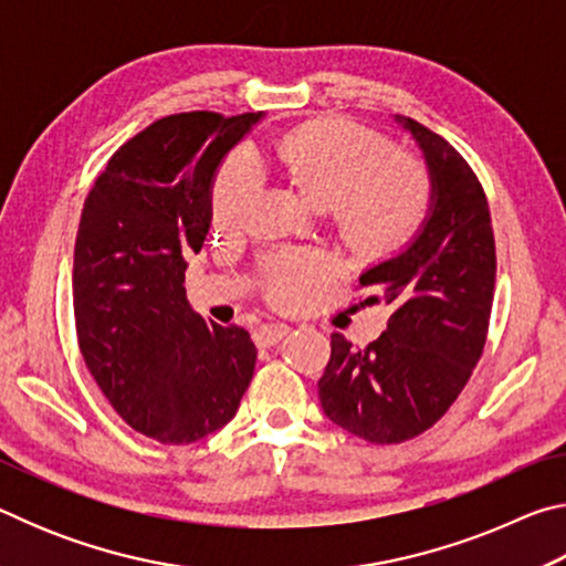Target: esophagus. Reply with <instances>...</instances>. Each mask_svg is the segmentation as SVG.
I'll use <instances>...</instances> for the list:
<instances>
[{
	"label": "esophagus",
	"instance_id": "34e87169",
	"mask_svg": "<svg viewBox=\"0 0 566 566\" xmlns=\"http://www.w3.org/2000/svg\"><path fill=\"white\" fill-rule=\"evenodd\" d=\"M286 334H290L286 324H264V327L254 332V342L260 344V347H274V344L282 342Z\"/></svg>",
	"mask_w": 566,
	"mask_h": 566
}]
</instances>
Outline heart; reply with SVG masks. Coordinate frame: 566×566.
Here are the masks:
<instances>
[{
    "mask_svg": "<svg viewBox=\"0 0 566 566\" xmlns=\"http://www.w3.org/2000/svg\"><path fill=\"white\" fill-rule=\"evenodd\" d=\"M270 157L314 207L332 209L342 234L364 254H385L405 244L427 214L424 171L411 161L391 159L385 142L357 124H310L284 134ZM264 179L256 151L234 149L214 181V222L224 229L244 224ZM332 274L334 260L327 252H284L266 262V290L276 304L296 306Z\"/></svg>",
    "mask_w": 566,
    "mask_h": 566,
    "instance_id": "1",
    "label": "heart"
}]
</instances>
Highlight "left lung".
<instances>
[{
    "label": "left lung",
    "mask_w": 566,
    "mask_h": 566,
    "mask_svg": "<svg viewBox=\"0 0 566 566\" xmlns=\"http://www.w3.org/2000/svg\"><path fill=\"white\" fill-rule=\"evenodd\" d=\"M424 157L429 209L411 242L369 270L364 302L391 310L367 349L332 334L319 379L324 415L349 434L399 444L454 405L482 357L494 300V232L484 189L462 155L419 122L395 114Z\"/></svg>",
    "instance_id": "obj_1"
}]
</instances>
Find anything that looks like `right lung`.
<instances>
[{"mask_svg": "<svg viewBox=\"0 0 566 566\" xmlns=\"http://www.w3.org/2000/svg\"><path fill=\"white\" fill-rule=\"evenodd\" d=\"M260 114H171L122 145L84 199L74 244L82 357L132 429L191 444L237 415L256 347L187 302V256L212 222V185Z\"/></svg>", "mask_w": 566, "mask_h": 566, "instance_id": "obj_1", "label": "right lung"}]
</instances>
